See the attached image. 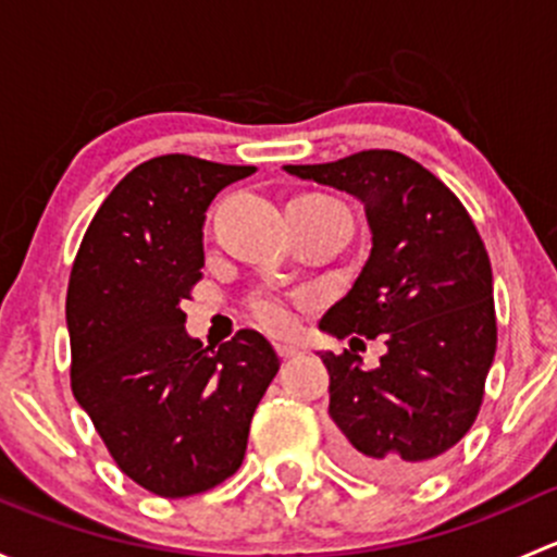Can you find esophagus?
<instances>
[{"instance_id":"1","label":"esophagus","mask_w":557,"mask_h":557,"mask_svg":"<svg viewBox=\"0 0 557 557\" xmlns=\"http://www.w3.org/2000/svg\"><path fill=\"white\" fill-rule=\"evenodd\" d=\"M274 350H277L280 358H294V356H299V347L288 345V342H277V345H274Z\"/></svg>"}]
</instances>
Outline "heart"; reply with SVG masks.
Segmentation results:
<instances>
[{
  "label": "heart",
  "mask_w": 557,
  "mask_h": 557,
  "mask_svg": "<svg viewBox=\"0 0 557 557\" xmlns=\"http://www.w3.org/2000/svg\"><path fill=\"white\" fill-rule=\"evenodd\" d=\"M247 312L261 329L288 331L296 323L294 296L277 288H258L247 296Z\"/></svg>",
  "instance_id": "obj_1"
}]
</instances>
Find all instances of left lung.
<instances>
[{
	"label": "left lung",
	"instance_id": "1",
	"mask_svg": "<svg viewBox=\"0 0 557 557\" xmlns=\"http://www.w3.org/2000/svg\"><path fill=\"white\" fill-rule=\"evenodd\" d=\"M285 172L358 196L372 228L367 267L320 320L329 334L352 336L350 350L320 356L342 460L372 480H420L469 434L485 396L496 356L485 243L458 196L396 150ZM356 333L386 334L377 370L360 369Z\"/></svg>",
	"mask_w": 557,
	"mask_h": 557
}]
</instances>
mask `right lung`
<instances>
[{"label":"right lung","instance_id":"obj_1","mask_svg":"<svg viewBox=\"0 0 557 557\" xmlns=\"http://www.w3.org/2000/svg\"><path fill=\"white\" fill-rule=\"evenodd\" d=\"M252 172L183 153L134 166L72 263V393L117 469L156 496H196L243 466L252 412L280 369L258 331L215 352L185 334L180 310L201 280L207 207Z\"/></svg>","mask_w":557,"mask_h":557}]
</instances>
